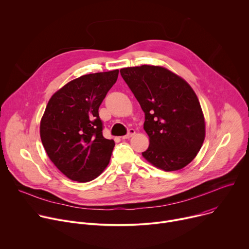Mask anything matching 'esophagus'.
I'll list each match as a JSON object with an SVG mask.
<instances>
[{
    "label": "esophagus",
    "instance_id": "esophagus-1",
    "mask_svg": "<svg viewBox=\"0 0 249 249\" xmlns=\"http://www.w3.org/2000/svg\"><path fill=\"white\" fill-rule=\"evenodd\" d=\"M135 133H136V131H135L134 129H130V130L128 131V134H127V135H125V136H123V137H122V139H123V140L129 139V138H131L132 136H134V135H135Z\"/></svg>",
    "mask_w": 249,
    "mask_h": 249
}]
</instances>
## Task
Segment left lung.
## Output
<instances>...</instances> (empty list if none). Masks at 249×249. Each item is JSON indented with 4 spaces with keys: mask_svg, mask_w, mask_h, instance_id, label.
<instances>
[{
    "mask_svg": "<svg viewBox=\"0 0 249 249\" xmlns=\"http://www.w3.org/2000/svg\"><path fill=\"white\" fill-rule=\"evenodd\" d=\"M120 74L145 112L150 146L142 155L164 171L186 166L205 139L204 115L192 88L160 66L124 68Z\"/></svg>",
    "mask_w": 249,
    "mask_h": 249,
    "instance_id": "8db88e82",
    "label": "left lung"
}]
</instances>
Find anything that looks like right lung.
Wrapping results in <instances>:
<instances>
[{"mask_svg": "<svg viewBox=\"0 0 249 249\" xmlns=\"http://www.w3.org/2000/svg\"><path fill=\"white\" fill-rule=\"evenodd\" d=\"M119 70L82 76L56 91L40 122L43 147L68 178L90 181L104 170L115 146L102 135L98 108Z\"/></svg>", "mask_w": 249, "mask_h": 249, "instance_id": "right-lung-1", "label": "right lung"}]
</instances>
